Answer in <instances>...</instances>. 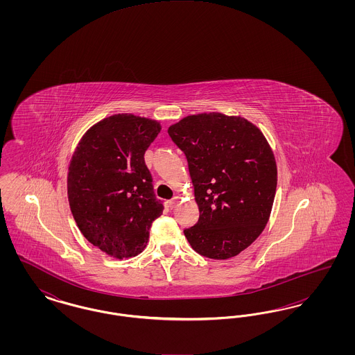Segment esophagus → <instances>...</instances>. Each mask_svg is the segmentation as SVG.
Masks as SVG:
<instances>
[{"mask_svg":"<svg viewBox=\"0 0 355 355\" xmlns=\"http://www.w3.org/2000/svg\"><path fill=\"white\" fill-rule=\"evenodd\" d=\"M178 201H180V197L178 196H175L173 200H170L169 206L170 209H174L177 205H178Z\"/></svg>","mask_w":355,"mask_h":355,"instance_id":"1","label":"esophagus"}]
</instances>
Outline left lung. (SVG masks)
Masks as SVG:
<instances>
[{"label":"left lung","instance_id":"1","mask_svg":"<svg viewBox=\"0 0 355 355\" xmlns=\"http://www.w3.org/2000/svg\"><path fill=\"white\" fill-rule=\"evenodd\" d=\"M168 133L185 153L200 209L184 230L190 246L211 259L236 257L270 217L277 164L268 139L250 121L214 112L187 116Z\"/></svg>","mask_w":355,"mask_h":355}]
</instances>
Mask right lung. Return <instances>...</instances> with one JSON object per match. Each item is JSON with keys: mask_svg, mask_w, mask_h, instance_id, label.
<instances>
[{"mask_svg": "<svg viewBox=\"0 0 355 355\" xmlns=\"http://www.w3.org/2000/svg\"><path fill=\"white\" fill-rule=\"evenodd\" d=\"M159 132L155 119L114 114L93 125L71 155V214L85 238L113 258L141 253L153 220L164 211L144 159Z\"/></svg>", "mask_w": 355, "mask_h": 355, "instance_id": "obj_1", "label": "right lung"}]
</instances>
